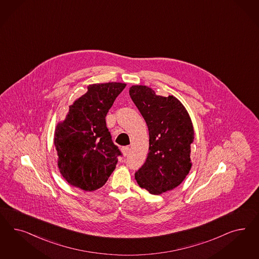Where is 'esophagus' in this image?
I'll return each instance as SVG.
<instances>
[{"label": "esophagus", "mask_w": 259, "mask_h": 259, "mask_svg": "<svg viewBox=\"0 0 259 259\" xmlns=\"http://www.w3.org/2000/svg\"><path fill=\"white\" fill-rule=\"evenodd\" d=\"M121 150H122L123 155L126 156V155L128 154V152H130V148H128V147H123V148L121 149Z\"/></svg>", "instance_id": "esophagus-1"}]
</instances>
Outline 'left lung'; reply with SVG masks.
<instances>
[{
    "label": "left lung",
    "mask_w": 259,
    "mask_h": 259,
    "mask_svg": "<svg viewBox=\"0 0 259 259\" xmlns=\"http://www.w3.org/2000/svg\"><path fill=\"white\" fill-rule=\"evenodd\" d=\"M130 95L147 123L150 136L147 160L135 174V180L150 194L171 191L183 182L192 167V119L174 95H157L141 84L132 85Z\"/></svg>",
    "instance_id": "left-lung-1"
}]
</instances>
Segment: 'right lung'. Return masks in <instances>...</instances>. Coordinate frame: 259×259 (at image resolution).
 I'll return each mask as SVG.
<instances>
[{"label": "right lung", "mask_w": 259, "mask_h": 259, "mask_svg": "<svg viewBox=\"0 0 259 259\" xmlns=\"http://www.w3.org/2000/svg\"><path fill=\"white\" fill-rule=\"evenodd\" d=\"M125 85L116 82L90 84L56 125L57 164L69 185L93 192L103 187L115 169L121 152L111 140L106 116Z\"/></svg>", "instance_id": "obj_1"}]
</instances>
